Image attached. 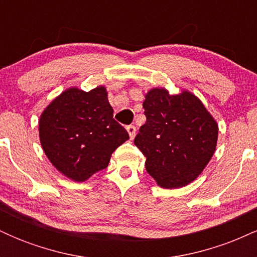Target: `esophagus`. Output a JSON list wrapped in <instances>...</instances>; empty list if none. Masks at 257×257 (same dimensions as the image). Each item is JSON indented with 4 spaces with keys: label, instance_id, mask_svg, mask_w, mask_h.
<instances>
[{
    "label": "esophagus",
    "instance_id": "34e87169",
    "mask_svg": "<svg viewBox=\"0 0 257 257\" xmlns=\"http://www.w3.org/2000/svg\"><path fill=\"white\" fill-rule=\"evenodd\" d=\"M126 131H128L129 137H131V139H134L135 133H137V128H135L134 125H128V126H126Z\"/></svg>",
    "mask_w": 257,
    "mask_h": 257
}]
</instances>
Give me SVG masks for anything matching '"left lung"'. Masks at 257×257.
I'll return each mask as SVG.
<instances>
[{
	"instance_id": "obj_1",
	"label": "left lung",
	"mask_w": 257,
	"mask_h": 257,
	"mask_svg": "<svg viewBox=\"0 0 257 257\" xmlns=\"http://www.w3.org/2000/svg\"><path fill=\"white\" fill-rule=\"evenodd\" d=\"M146 123L134 144L146 157L147 173L163 188H178L198 178L216 149L219 125L191 91L170 95L152 88L144 101Z\"/></svg>"
}]
</instances>
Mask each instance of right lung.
Segmentation results:
<instances>
[{"instance_id": "obj_1", "label": "right lung", "mask_w": 257, "mask_h": 257, "mask_svg": "<svg viewBox=\"0 0 257 257\" xmlns=\"http://www.w3.org/2000/svg\"><path fill=\"white\" fill-rule=\"evenodd\" d=\"M40 141L51 163L66 178L85 181L108 166L111 155L129 139L113 119L102 85L84 91L69 88L44 108Z\"/></svg>"}]
</instances>
